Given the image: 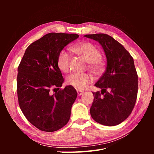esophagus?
Masks as SVG:
<instances>
[{
    "instance_id": "34e87169",
    "label": "esophagus",
    "mask_w": 154,
    "mask_h": 154,
    "mask_svg": "<svg viewBox=\"0 0 154 154\" xmlns=\"http://www.w3.org/2000/svg\"><path fill=\"white\" fill-rule=\"evenodd\" d=\"M77 93H78V96H81L83 94V93H84V92L81 91V90H77Z\"/></svg>"
}]
</instances>
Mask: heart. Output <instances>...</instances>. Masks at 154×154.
Returning a JSON list of instances; mask_svg holds the SVG:
<instances>
[{
  "label": "heart",
  "mask_w": 154,
  "mask_h": 154,
  "mask_svg": "<svg viewBox=\"0 0 154 154\" xmlns=\"http://www.w3.org/2000/svg\"><path fill=\"white\" fill-rule=\"evenodd\" d=\"M72 52L84 59L89 63V69L95 74L100 73L103 68V62L101 59V53L96 46L88 42L78 44L72 47ZM70 55L66 50L60 51L57 59L59 69L63 72H68L69 69ZM93 78L91 75L87 73L74 72L67 78L69 85L78 89L83 90L92 83Z\"/></svg>",
  "instance_id": "1"
}]
</instances>
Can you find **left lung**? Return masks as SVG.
<instances>
[{
	"label": "left lung",
	"mask_w": 154,
	"mask_h": 154,
	"mask_svg": "<svg viewBox=\"0 0 154 154\" xmlns=\"http://www.w3.org/2000/svg\"><path fill=\"white\" fill-rule=\"evenodd\" d=\"M84 36L98 42L106 58L105 72L95 83L101 92H92L94 97L91 115L103 125H119L131 114L137 99L138 77L134 59L122 44L108 35Z\"/></svg>",
	"instance_id": "obj_1"
}]
</instances>
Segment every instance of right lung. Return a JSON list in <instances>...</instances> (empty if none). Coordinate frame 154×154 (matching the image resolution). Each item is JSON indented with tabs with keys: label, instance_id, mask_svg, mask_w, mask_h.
Listing matches in <instances>:
<instances>
[{
	"label": "right lung",
	"instance_id": "right-lung-1",
	"mask_svg": "<svg viewBox=\"0 0 154 154\" xmlns=\"http://www.w3.org/2000/svg\"><path fill=\"white\" fill-rule=\"evenodd\" d=\"M77 34L50 32L28 46L18 67L17 95L27 119L42 131L54 132L66 125L77 97L75 88L51 92L61 87L63 78L57 64L58 56Z\"/></svg>",
	"mask_w": 154,
	"mask_h": 154
}]
</instances>
